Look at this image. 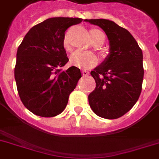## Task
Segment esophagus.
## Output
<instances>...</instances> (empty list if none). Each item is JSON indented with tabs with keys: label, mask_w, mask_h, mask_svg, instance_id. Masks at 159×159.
Masks as SVG:
<instances>
[{
	"label": "esophagus",
	"mask_w": 159,
	"mask_h": 159,
	"mask_svg": "<svg viewBox=\"0 0 159 159\" xmlns=\"http://www.w3.org/2000/svg\"><path fill=\"white\" fill-rule=\"evenodd\" d=\"M82 75L83 76H88L89 75V72L87 70H82Z\"/></svg>",
	"instance_id": "34e87169"
}]
</instances>
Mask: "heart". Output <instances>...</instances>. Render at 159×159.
Wrapping results in <instances>:
<instances>
[{
	"label": "heart",
	"mask_w": 159,
	"mask_h": 159,
	"mask_svg": "<svg viewBox=\"0 0 159 159\" xmlns=\"http://www.w3.org/2000/svg\"><path fill=\"white\" fill-rule=\"evenodd\" d=\"M90 34L92 39L95 43H103L105 41V34L102 31L96 29H92L90 30ZM63 47L66 50H70L69 43L67 39L65 38L63 40ZM71 63L79 67H91L97 64V56L92 52L83 50H77L72 53L70 57Z\"/></svg>",
	"instance_id": "heart-1"
}]
</instances>
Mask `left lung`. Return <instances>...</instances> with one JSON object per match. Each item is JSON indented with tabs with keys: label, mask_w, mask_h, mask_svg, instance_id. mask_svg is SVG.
I'll return each mask as SVG.
<instances>
[{
	"label": "left lung",
	"mask_w": 159,
	"mask_h": 159,
	"mask_svg": "<svg viewBox=\"0 0 159 159\" xmlns=\"http://www.w3.org/2000/svg\"><path fill=\"white\" fill-rule=\"evenodd\" d=\"M101 27L110 41V53L91 72L96 88L88 96L91 108L100 117L117 119L130 110L140 96L143 79V53L132 34L105 19L85 20Z\"/></svg>",
	"instance_id": "1"
}]
</instances>
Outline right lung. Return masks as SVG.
Returning <instances> with one entry per match:
<instances>
[{"mask_svg":"<svg viewBox=\"0 0 159 159\" xmlns=\"http://www.w3.org/2000/svg\"><path fill=\"white\" fill-rule=\"evenodd\" d=\"M83 19L54 17L29 30L16 53L15 79L21 102L42 117L62 113L70 93L82 77L77 67L62 71L68 58L63 47L65 32Z\"/></svg>","mask_w":159,"mask_h":159,"instance_id":"obj_1","label":"right lung"}]
</instances>
